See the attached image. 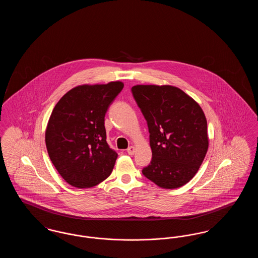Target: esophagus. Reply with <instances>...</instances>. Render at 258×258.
Wrapping results in <instances>:
<instances>
[{"label":"esophagus","mask_w":258,"mask_h":258,"mask_svg":"<svg viewBox=\"0 0 258 258\" xmlns=\"http://www.w3.org/2000/svg\"><path fill=\"white\" fill-rule=\"evenodd\" d=\"M126 152H127V154H128V155L133 156V155L135 154V148L134 147V146H131V147H128L126 149Z\"/></svg>","instance_id":"1"}]
</instances>
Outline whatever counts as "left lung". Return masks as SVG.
I'll return each instance as SVG.
<instances>
[{
	"label": "left lung",
	"instance_id": "obj_1",
	"mask_svg": "<svg viewBox=\"0 0 258 258\" xmlns=\"http://www.w3.org/2000/svg\"><path fill=\"white\" fill-rule=\"evenodd\" d=\"M132 93L150 134L152 160L143 175L163 188L184 185L198 171L208 150L204 112L177 87L136 85Z\"/></svg>",
	"mask_w": 258,
	"mask_h": 258
}]
</instances>
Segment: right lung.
Here are the masks:
<instances>
[{"label": "right lung", "mask_w": 258, "mask_h": 258, "mask_svg": "<svg viewBox=\"0 0 258 258\" xmlns=\"http://www.w3.org/2000/svg\"><path fill=\"white\" fill-rule=\"evenodd\" d=\"M123 88L120 81L75 87L55 105L45 143L50 160L68 184L92 187L110 175L118 154L106 142L104 117Z\"/></svg>", "instance_id": "1"}]
</instances>
